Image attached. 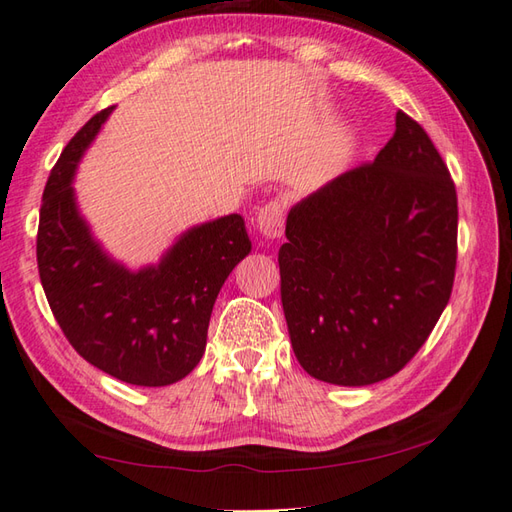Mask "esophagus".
<instances>
[{
    "label": "esophagus",
    "instance_id": "obj_1",
    "mask_svg": "<svg viewBox=\"0 0 512 512\" xmlns=\"http://www.w3.org/2000/svg\"><path fill=\"white\" fill-rule=\"evenodd\" d=\"M284 217L286 210L279 199L268 202L264 208H259L257 213V230L259 235L266 239H279L284 235Z\"/></svg>",
    "mask_w": 512,
    "mask_h": 512
}]
</instances>
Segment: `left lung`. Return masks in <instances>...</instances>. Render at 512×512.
I'll return each mask as SVG.
<instances>
[{"instance_id": "8db88e82", "label": "left lung", "mask_w": 512, "mask_h": 512, "mask_svg": "<svg viewBox=\"0 0 512 512\" xmlns=\"http://www.w3.org/2000/svg\"><path fill=\"white\" fill-rule=\"evenodd\" d=\"M279 248L282 306L310 377L368 386L399 373L453 293L457 193L442 155L397 110L373 164L290 208Z\"/></svg>"}]
</instances>
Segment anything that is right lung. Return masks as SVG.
Returning a JSON list of instances; mask_svg holds the SVG:
<instances>
[{
    "mask_svg": "<svg viewBox=\"0 0 512 512\" xmlns=\"http://www.w3.org/2000/svg\"><path fill=\"white\" fill-rule=\"evenodd\" d=\"M104 108L66 144L44 188L37 268L50 310L88 364L133 386H168L204 355L210 313L226 277L250 253L242 215L199 224L155 266L110 259L79 215L73 177L110 115Z\"/></svg>",
    "mask_w": 512,
    "mask_h": 512,
    "instance_id": "right-lung-1",
    "label": "right lung"
}]
</instances>
